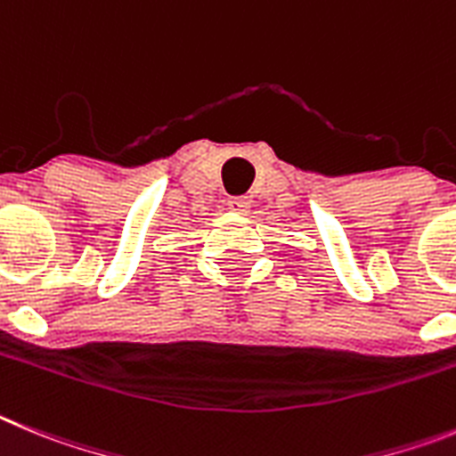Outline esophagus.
I'll use <instances>...</instances> for the list:
<instances>
[{
  "label": "esophagus",
  "mask_w": 456,
  "mask_h": 456,
  "mask_svg": "<svg viewBox=\"0 0 456 456\" xmlns=\"http://www.w3.org/2000/svg\"><path fill=\"white\" fill-rule=\"evenodd\" d=\"M227 207L232 208L233 213H240V216H248L252 211V200L249 198H229Z\"/></svg>",
  "instance_id": "34e87169"
}]
</instances>
